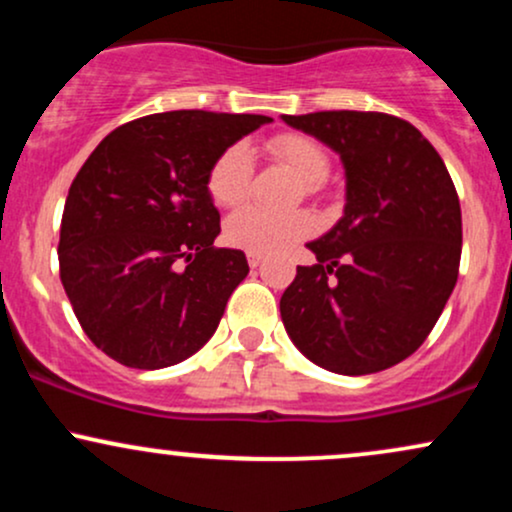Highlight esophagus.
<instances>
[{
    "label": "esophagus",
    "instance_id": "obj_1",
    "mask_svg": "<svg viewBox=\"0 0 512 512\" xmlns=\"http://www.w3.org/2000/svg\"><path fill=\"white\" fill-rule=\"evenodd\" d=\"M248 264L252 269L262 267V255H255V252H248Z\"/></svg>",
    "mask_w": 512,
    "mask_h": 512
}]
</instances>
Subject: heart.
<instances>
[{"label":"heart","mask_w":512,"mask_h":512,"mask_svg":"<svg viewBox=\"0 0 512 512\" xmlns=\"http://www.w3.org/2000/svg\"><path fill=\"white\" fill-rule=\"evenodd\" d=\"M267 154L279 166L303 185L305 195H313L330 175V154L317 139L301 132H281L269 139ZM252 180V158L243 144H231L223 149L216 161L211 163L207 175V190L214 204L223 209H233L245 202ZM317 221L308 211H291V214L276 216L260 209H240L226 223V240L233 248L255 255L272 257L281 255L298 240L315 233Z\"/></svg>","instance_id":"1"}]
</instances>
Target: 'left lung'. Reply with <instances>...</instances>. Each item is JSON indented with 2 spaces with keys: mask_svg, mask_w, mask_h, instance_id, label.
Masks as SVG:
<instances>
[{
  "mask_svg": "<svg viewBox=\"0 0 512 512\" xmlns=\"http://www.w3.org/2000/svg\"><path fill=\"white\" fill-rule=\"evenodd\" d=\"M342 158L344 216L308 243L281 296L291 342L320 368L368 375L414 354L457 284L462 211L443 158L407 120L325 110L284 115Z\"/></svg>",
  "mask_w": 512,
  "mask_h": 512,
  "instance_id": "1",
  "label": "left lung"
}]
</instances>
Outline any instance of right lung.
Here are the masks:
<instances>
[{
    "mask_svg": "<svg viewBox=\"0 0 512 512\" xmlns=\"http://www.w3.org/2000/svg\"><path fill=\"white\" fill-rule=\"evenodd\" d=\"M264 115L173 110L113 129L69 187L60 279L81 330L129 368L175 366L209 342L250 272L221 233L207 175Z\"/></svg>",
    "mask_w": 512,
    "mask_h": 512,
    "instance_id": "right-lung-1",
    "label": "right lung"
}]
</instances>
